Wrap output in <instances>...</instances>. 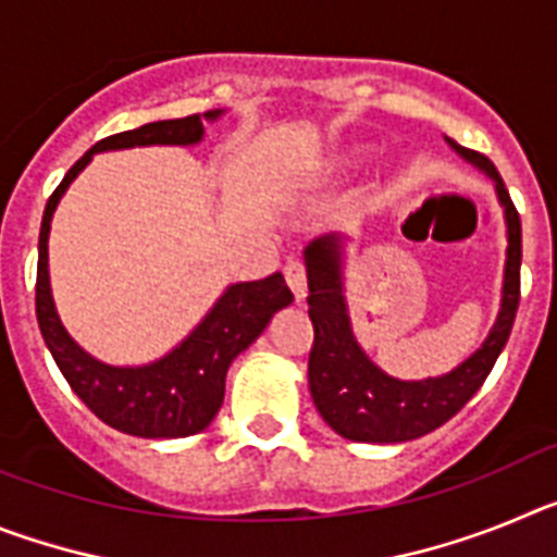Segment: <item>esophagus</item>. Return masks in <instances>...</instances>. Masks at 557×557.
<instances>
[{
    "instance_id": "34e87169",
    "label": "esophagus",
    "mask_w": 557,
    "mask_h": 557,
    "mask_svg": "<svg viewBox=\"0 0 557 557\" xmlns=\"http://www.w3.org/2000/svg\"><path fill=\"white\" fill-rule=\"evenodd\" d=\"M284 278H287V287L293 289L295 301H304L307 298V270H304V264L298 259H289L284 264Z\"/></svg>"
}]
</instances>
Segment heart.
<instances>
[{"label":"heart","mask_w":557,"mask_h":557,"mask_svg":"<svg viewBox=\"0 0 557 557\" xmlns=\"http://www.w3.org/2000/svg\"><path fill=\"white\" fill-rule=\"evenodd\" d=\"M359 156H362V147H346V150H339L337 156H334V164L351 166L354 161H359Z\"/></svg>","instance_id":"1"}]
</instances>
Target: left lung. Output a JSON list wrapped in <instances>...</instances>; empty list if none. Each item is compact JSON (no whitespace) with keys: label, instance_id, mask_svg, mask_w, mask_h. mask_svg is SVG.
I'll list each match as a JSON object with an SVG mask.
<instances>
[{"label":"left lung","instance_id":"8db88e82","mask_svg":"<svg viewBox=\"0 0 557 557\" xmlns=\"http://www.w3.org/2000/svg\"><path fill=\"white\" fill-rule=\"evenodd\" d=\"M446 145L494 181L496 200L505 214V273L499 312L482 346L449 373L426 379H396L362 351L351 326L346 298V245L351 236H318L304 248L309 287V321L314 339L309 351V393L321 418L337 435L359 444H405L446 424L480 391L513 329L519 309L521 223L519 211L485 156L446 139Z\"/></svg>","mask_w":557,"mask_h":557}]
</instances>
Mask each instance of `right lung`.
Wrapping results in <instances>:
<instances>
[{"label": "right lung", "mask_w": 557, "mask_h": 557, "mask_svg": "<svg viewBox=\"0 0 557 557\" xmlns=\"http://www.w3.org/2000/svg\"><path fill=\"white\" fill-rule=\"evenodd\" d=\"M223 108L203 116L150 122L136 131L116 133L97 141L66 172L52 198L47 200L38 234L36 318L49 354L61 368L69 387L83 405L113 430L136 437H186L206 430L223 407L225 373L245 348L268 329L278 309L293 304V293L282 273L262 282H239L223 289L203 321L191 329L178 346L145 366H108L91 357L63 326L49 284V225L58 203L72 181L88 166L97 152L131 150V147H195L203 141V122H218Z\"/></svg>", "instance_id": "1"}]
</instances>
